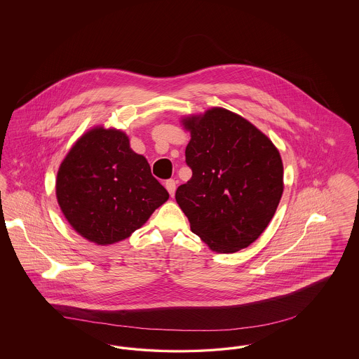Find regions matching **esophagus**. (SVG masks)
<instances>
[{
    "instance_id": "esophagus-1",
    "label": "esophagus",
    "mask_w": 359,
    "mask_h": 359,
    "mask_svg": "<svg viewBox=\"0 0 359 359\" xmlns=\"http://www.w3.org/2000/svg\"><path fill=\"white\" fill-rule=\"evenodd\" d=\"M165 188H167V191L170 192V195L173 196V195H175V191H176V182H175L173 179L167 180V182H165Z\"/></svg>"
}]
</instances>
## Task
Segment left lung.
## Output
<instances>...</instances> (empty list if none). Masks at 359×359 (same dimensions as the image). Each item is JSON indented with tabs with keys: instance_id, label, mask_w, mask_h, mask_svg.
<instances>
[{
	"instance_id": "obj_1",
	"label": "left lung",
	"mask_w": 359,
	"mask_h": 359,
	"mask_svg": "<svg viewBox=\"0 0 359 359\" xmlns=\"http://www.w3.org/2000/svg\"><path fill=\"white\" fill-rule=\"evenodd\" d=\"M180 122L191 133L186 163L192 176L175 198L191 231L217 253L248 248L272 221L284 191L278 149L252 122L223 107Z\"/></svg>"
}]
</instances>
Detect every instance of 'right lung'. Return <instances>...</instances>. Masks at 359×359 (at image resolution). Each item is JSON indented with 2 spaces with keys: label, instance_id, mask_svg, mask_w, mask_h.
<instances>
[{
  "label": "right lung",
  "instance_id": "obj_1",
  "mask_svg": "<svg viewBox=\"0 0 359 359\" xmlns=\"http://www.w3.org/2000/svg\"><path fill=\"white\" fill-rule=\"evenodd\" d=\"M168 198L126 133L101 125L76 140L56 176V199L69 226L101 246L130 237Z\"/></svg>",
  "mask_w": 359,
  "mask_h": 359
}]
</instances>
